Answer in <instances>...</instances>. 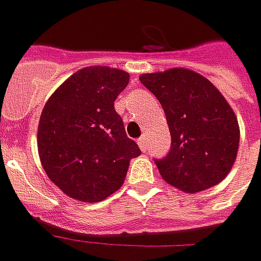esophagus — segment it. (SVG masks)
I'll use <instances>...</instances> for the list:
<instances>
[{
    "mask_svg": "<svg viewBox=\"0 0 261 261\" xmlns=\"http://www.w3.org/2000/svg\"><path fill=\"white\" fill-rule=\"evenodd\" d=\"M138 145H139V148H141V151H144V152H145L146 148H148V146H146V138H145V136H141V138L138 139Z\"/></svg>",
    "mask_w": 261,
    "mask_h": 261,
    "instance_id": "esophagus-1",
    "label": "esophagus"
}]
</instances>
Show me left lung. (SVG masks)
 I'll return each mask as SVG.
<instances>
[{"label":"left lung","mask_w":261,"mask_h":261,"mask_svg":"<svg viewBox=\"0 0 261 261\" xmlns=\"http://www.w3.org/2000/svg\"><path fill=\"white\" fill-rule=\"evenodd\" d=\"M166 113L171 149L155 160L168 185L197 193L221 183L234 166L240 126L232 107L207 78L186 68L139 76Z\"/></svg>","instance_id":"left-lung-1"}]
</instances>
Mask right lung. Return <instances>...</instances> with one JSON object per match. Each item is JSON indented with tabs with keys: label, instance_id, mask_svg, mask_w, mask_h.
Here are the masks:
<instances>
[{
	"label": "right lung",
	"instance_id": "right-lung-1",
	"mask_svg": "<svg viewBox=\"0 0 261 261\" xmlns=\"http://www.w3.org/2000/svg\"><path fill=\"white\" fill-rule=\"evenodd\" d=\"M129 74L110 66H87L49 97L37 127V151L47 177L66 196L100 202L119 190L129 163L141 155L116 113V97Z\"/></svg>",
	"mask_w": 261,
	"mask_h": 261
}]
</instances>
